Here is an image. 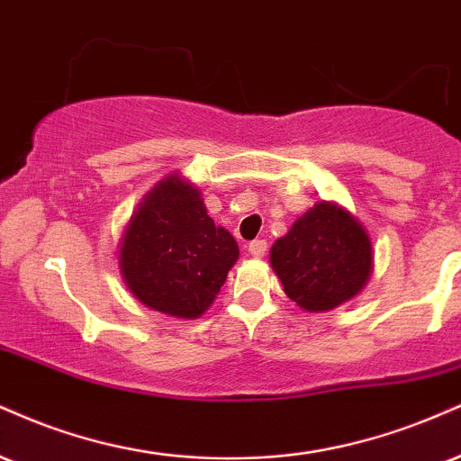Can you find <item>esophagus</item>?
Listing matches in <instances>:
<instances>
[{
	"label": "esophagus",
	"mask_w": 461,
	"mask_h": 461,
	"mask_svg": "<svg viewBox=\"0 0 461 461\" xmlns=\"http://www.w3.org/2000/svg\"><path fill=\"white\" fill-rule=\"evenodd\" d=\"M266 251H268V242H266V240L249 242V253H251L253 258H262Z\"/></svg>",
	"instance_id": "1"
}]
</instances>
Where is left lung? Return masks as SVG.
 I'll return each mask as SVG.
<instances>
[{
  "label": "left lung",
  "instance_id": "obj_1",
  "mask_svg": "<svg viewBox=\"0 0 461 461\" xmlns=\"http://www.w3.org/2000/svg\"><path fill=\"white\" fill-rule=\"evenodd\" d=\"M371 242L358 221L330 202L315 203L270 249L284 290L304 312H329L363 290Z\"/></svg>",
  "mask_w": 461,
  "mask_h": 461
}]
</instances>
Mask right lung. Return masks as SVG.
I'll use <instances>...</instances> for the list:
<instances>
[{
    "label": "right lung",
    "mask_w": 461,
    "mask_h": 461,
    "mask_svg": "<svg viewBox=\"0 0 461 461\" xmlns=\"http://www.w3.org/2000/svg\"><path fill=\"white\" fill-rule=\"evenodd\" d=\"M238 259L234 236L216 227L195 186L169 176L126 227L120 268L149 309L197 318L212 304Z\"/></svg>",
    "instance_id": "right-lung-1"
}]
</instances>
